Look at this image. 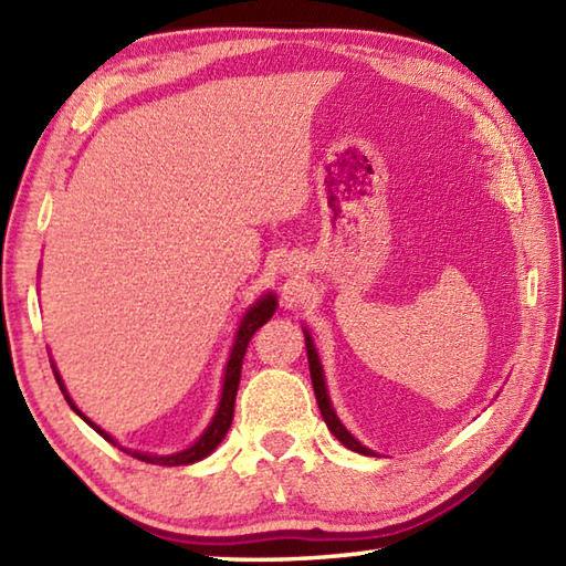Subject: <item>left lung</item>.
Masks as SVG:
<instances>
[{
	"instance_id": "left-lung-1",
	"label": "left lung",
	"mask_w": 566,
	"mask_h": 566,
	"mask_svg": "<svg viewBox=\"0 0 566 566\" xmlns=\"http://www.w3.org/2000/svg\"><path fill=\"white\" fill-rule=\"evenodd\" d=\"M306 333V331H304ZM306 355H308V369H311V381H314V391H316V401H318V408H321V416L323 420H326L328 430L333 432L335 438H338L347 450L353 452H359V454H375L371 450H367L365 444H359L350 432L345 430V426L338 420V416H335L333 406H331V399H328V391H326V379H323V367L318 363V355H316V347H314V340H311V335L306 333Z\"/></svg>"
}]
</instances>
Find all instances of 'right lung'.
<instances>
[{"mask_svg": "<svg viewBox=\"0 0 566 566\" xmlns=\"http://www.w3.org/2000/svg\"><path fill=\"white\" fill-rule=\"evenodd\" d=\"M276 308V298L274 294H264L262 298H258L255 304H252L248 311L243 321H240V328H238V335H235V343H233V350H231V357H228V365H226V377H223V391H221V403H219V411H216L211 426L203 430V436L191 444V448L182 450V452H175V454H148V452H138V450H124L128 452L130 457H136V460L140 462H150V464H163V467H179V464H191V462H199L203 460V457H209L216 448H219V442L226 438L228 428H231L233 423V411H235V394H238V384H240V369H243V357H245V350L250 345V338L255 335V331L260 326H264L274 314ZM53 375H55V381L60 391L65 394V399L70 403L72 411H75L84 423L92 426L94 430L99 432V436L106 440V442H114V438L109 436V432H104L99 426H94L92 420L84 416L80 408L72 403V399L67 396L65 387H63V379H60L57 369L53 365Z\"/></svg>", "mask_w": 566, "mask_h": 566, "instance_id": "obj_1", "label": "right lung"}]
</instances>
